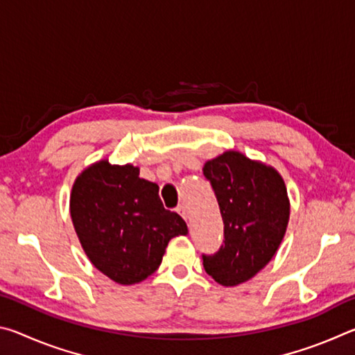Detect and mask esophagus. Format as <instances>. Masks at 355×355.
I'll use <instances>...</instances> for the list:
<instances>
[{
	"label": "esophagus",
	"instance_id": "34e87169",
	"mask_svg": "<svg viewBox=\"0 0 355 355\" xmlns=\"http://www.w3.org/2000/svg\"><path fill=\"white\" fill-rule=\"evenodd\" d=\"M177 213L182 216V218L184 219V220H188V209H186V207L184 205H180L178 208H177Z\"/></svg>",
	"mask_w": 355,
	"mask_h": 355
}]
</instances>
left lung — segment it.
Masks as SVG:
<instances>
[{"label": "left lung", "mask_w": 355, "mask_h": 355, "mask_svg": "<svg viewBox=\"0 0 355 355\" xmlns=\"http://www.w3.org/2000/svg\"><path fill=\"white\" fill-rule=\"evenodd\" d=\"M224 220V244L203 254L208 275L224 286L248 282L271 261L284 239L290 202L282 177L272 167L225 152L203 167Z\"/></svg>", "instance_id": "left-lung-1"}]
</instances>
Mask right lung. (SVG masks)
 I'll list each match as a JSON object with an SVG mask.
<instances>
[{
  "mask_svg": "<svg viewBox=\"0 0 355 355\" xmlns=\"http://www.w3.org/2000/svg\"><path fill=\"white\" fill-rule=\"evenodd\" d=\"M70 214L89 260L122 285L152 275L167 243L188 233L182 216L164 208L158 184L131 164L87 167L71 189Z\"/></svg>",
  "mask_w": 355,
  "mask_h": 355,
  "instance_id": "1",
  "label": "right lung"
}]
</instances>
